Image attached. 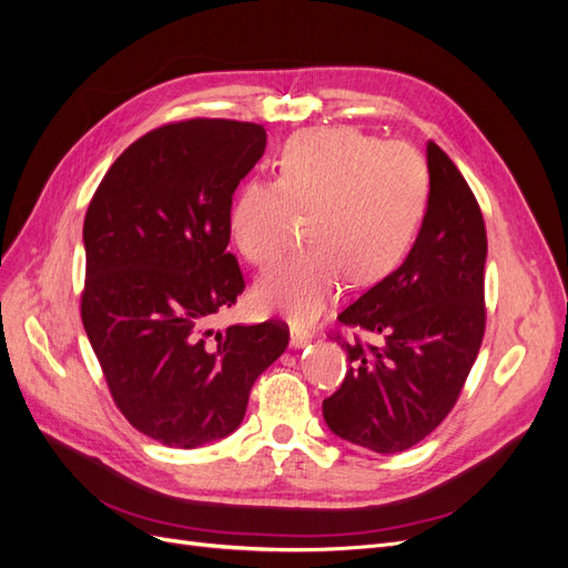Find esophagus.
<instances>
[{
	"mask_svg": "<svg viewBox=\"0 0 568 568\" xmlns=\"http://www.w3.org/2000/svg\"><path fill=\"white\" fill-rule=\"evenodd\" d=\"M311 341H313V334H311V332L298 329V326H294V329H291V336H288L291 348H305Z\"/></svg>",
	"mask_w": 568,
	"mask_h": 568,
	"instance_id": "1",
	"label": "esophagus"
}]
</instances>
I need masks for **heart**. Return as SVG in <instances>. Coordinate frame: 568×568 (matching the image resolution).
Listing matches in <instances>:
<instances>
[{
  "label": "heart",
  "mask_w": 568,
  "mask_h": 568,
  "mask_svg": "<svg viewBox=\"0 0 568 568\" xmlns=\"http://www.w3.org/2000/svg\"><path fill=\"white\" fill-rule=\"evenodd\" d=\"M428 203V170L405 142H379L355 128L291 136L277 180H251L234 199L230 236L246 261L270 267L288 248L298 213L311 217L313 248L255 286L261 311L294 324L315 322L346 274L353 284L382 282L415 244Z\"/></svg>",
  "instance_id": "heart-1"
}]
</instances>
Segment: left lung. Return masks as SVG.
<instances>
[{
  "mask_svg": "<svg viewBox=\"0 0 568 568\" xmlns=\"http://www.w3.org/2000/svg\"><path fill=\"white\" fill-rule=\"evenodd\" d=\"M426 168V213L403 265L338 315L382 346L343 341L351 369L322 403L334 436L379 455L412 448L448 417L486 329L484 215L434 142Z\"/></svg>",
  "mask_w": 568,
  "mask_h": 568,
  "instance_id": "8db88e82",
  "label": "left lung"
}]
</instances>
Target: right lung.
Masks as SVG:
<instances>
[{"mask_svg":"<svg viewBox=\"0 0 568 568\" xmlns=\"http://www.w3.org/2000/svg\"><path fill=\"white\" fill-rule=\"evenodd\" d=\"M265 144L263 125L239 120L163 125L120 153L84 215V332L120 412L168 448L236 432L288 346L272 320L209 329L244 291L227 222Z\"/></svg>","mask_w":568,"mask_h":568,"instance_id":"add662e5","label":"right lung"}]
</instances>
